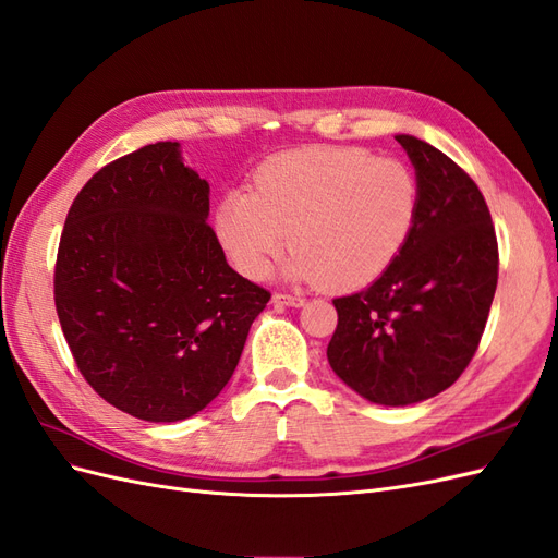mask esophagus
Wrapping results in <instances>:
<instances>
[{
  "mask_svg": "<svg viewBox=\"0 0 558 558\" xmlns=\"http://www.w3.org/2000/svg\"><path fill=\"white\" fill-rule=\"evenodd\" d=\"M272 302H275V305H286V307H302V305H305V298L291 295V293H275Z\"/></svg>",
  "mask_w": 558,
  "mask_h": 558,
  "instance_id": "obj_1",
  "label": "esophagus"
}]
</instances>
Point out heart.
I'll list each match as a JSON object with an SVG mask.
<instances>
[{
  "label": "heart",
  "instance_id": "heart-1",
  "mask_svg": "<svg viewBox=\"0 0 558 558\" xmlns=\"http://www.w3.org/2000/svg\"><path fill=\"white\" fill-rule=\"evenodd\" d=\"M421 183L408 162L359 146H307L267 158L253 191H228L216 232L242 275L260 279L291 238L283 275L353 291L410 242Z\"/></svg>",
  "mask_w": 558,
  "mask_h": 558
}]
</instances>
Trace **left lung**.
Listing matches in <instances>:
<instances>
[{"label":"left lung","instance_id":"8db88e82","mask_svg":"<svg viewBox=\"0 0 558 558\" xmlns=\"http://www.w3.org/2000/svg\"><path fill=\"white\" fill-rule=\"evenodd\" d=\"M414 165L421 207L410 242L365 291L335 298L328 363L377 404L442 393L475 356L498 283V242L477 183L449 156L396 137Z\"/></svg>","mask_w":558,"mask_h":558}]
</instances>
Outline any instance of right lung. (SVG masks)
I'll return each mask as SVG.
<instances>
[{"label": "right lung", "mask_w": 558, "mask_h": 558, "mask_svg": "<svg viewBox=\"0 0 558 558\" xmlns=\"http://www.w3.org/2000/svg\"><path fill=\"white\" fill-rule=\"evenodd\" d=\"M207 216L209 183L177 142H156L93 174L60 238L56 310L78 373L154 424L223 391L269 300L228 265Z\"/></svg>", "instance_id": "1"}]
</instances>
